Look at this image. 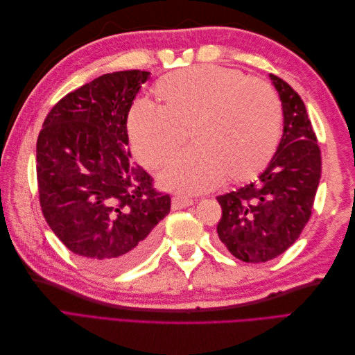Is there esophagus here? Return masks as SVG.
Instances as JSON below:
<instances>
[{
  "label": "esophagus",
  "instance_id": "obj_1",
  "mask_svg": "<svg viewBox=\"0 0 355 355\" xmlns=\"http://www.w3.org/2000/svg\"><path fill=\"white\" fill-rule=\"evenodd\" d=\"M194 204V200L189 198V197H185V196H176L171 198V209L173 210H179V209H185V207H189Z\"/></svg>",
  "mask_w": 355,
  "mask_h": 355
}]
</instances>
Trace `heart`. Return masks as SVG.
I'll return each mask as SVG.
<instances>
[{
  "mask_svg": "<svg viewBox=\"0 0 355 355\" xmlns=\"http://www.w3.org/2000/svg\"><path fill=\"white\" fill-rule=\"evenodd\" d=\"M161 106L136 101L127 114L133 154L158 167L185 144L158 175L167 189L201 192L230 176L254 178L272 158L282 128V106L270 85L240 71L200 65L167 73L157 84Z\"/></svg>",
  "mask_w": 355,
  "mask_h": 355,
  "instance_id": "1",
  "label": "heart"
}]
</instances>
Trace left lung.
<instances>
[{
    "instance_id": "obj_1",
    "label": "left lung",
    "mask_w": 355,
    "mask_h": 355,
    "mask_svg": "<svg viewBox=\"0 0 355 355\" xmlns=\"http://www.w3.org/2000/svg\"><path fill=\"white\" fill-rule=\"evenodd\" d=\"M283 108V136L270 164L249 185L218 197L219 240L243 262L284 253L309 220L321 176L317 137L300 96L270 73Z\"/></svg>"
}]
</instances>
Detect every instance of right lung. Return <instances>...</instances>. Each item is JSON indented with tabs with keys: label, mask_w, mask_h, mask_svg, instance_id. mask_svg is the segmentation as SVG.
<instances>
[{
	"label": "right lung",
	"mask_w": 355,
	"mask_h": 355,
	"mask_svg": "<svg viewBox=\"0 0 355 355\" xmlns=\"http://www.w3.org/2000/svg\"><path fill=\"white\" fill-rule=\"evenodd\" d=\"M146 71L105 73L67 94L37 141L42 214L56 237L93 270H128L154 249L170 197L133 164L127 114Z\"/></svg>",
	"instance_id": "add662e5"
}]
</instances>
